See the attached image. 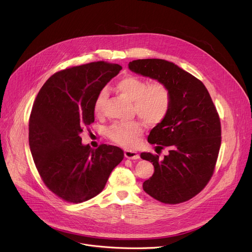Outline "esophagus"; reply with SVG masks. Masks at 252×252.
Masks as SVG:
<instances>
[{"instance_id":"obj_1","label":"esophagus","mask_w":252,"mask_h":252,"mask_svg":"<svg viewBox=\"0 0 252 252\" xmlns=\"http://www.w3.org/2000/svg\"><path fill=\"white\" fill-rule=\"evenodd\" d=\"M125 156L127 158V159H138L140 157L138 152L131 151V150H125Z\"/></svg>"}]
</instances>
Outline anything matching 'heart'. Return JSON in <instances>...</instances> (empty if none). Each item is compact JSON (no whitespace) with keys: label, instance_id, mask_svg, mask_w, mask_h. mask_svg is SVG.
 I'll use <instances>...</instances> for the list:
<instances>
[{"label":"heart","instance_id":"heart-1","mask_svg":"<svg viewBox=\"0 0 252 252\" xmlns=\"http://www.w3.org/2000/svg\"><path fill=\"white\" fill-rule=\"evenodd\" d=\"M116 90L121 94L133 101L134 113L141 117L145 123L155 126L161 124L168 116L173 97L169 88L160 82L149 85L145 78L128 74L123 76L116 83ZM108 94L106 90H101L94 101V112L101 115L104 111ZM143 125L138 121L129 123H118L109 126L106 135L115 144L123 147L136 146L139 137L143 134Z\"/></svg>","mask_w":252,"mask_h":252}]
</instances>
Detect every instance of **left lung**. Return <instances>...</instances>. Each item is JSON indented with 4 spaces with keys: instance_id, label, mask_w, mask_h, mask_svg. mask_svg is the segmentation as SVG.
<instances>
[{
    "instance_id": "obj_1",
    "label": "left lung",
    "mask_w": 252,
    "mask_h": 252,
    "mask_svg": "<svg viewBox=\"0 0 252 252\" xmlns=\"http://www.w3.org/2000/svg\"><path fill=\"white\" fill-rule=\"evenodd\" d=\"M131 71L165 84L173 97L168 116L150 131L148 142L169 149L159 159L152 153L141 158L153 162L152 177L143 189L165 204H179L200 193L214 175L221 142L220 119L203 83L176 64L162 59L129 62ZM158 153V152H157Z\"/></svg>"
}]
</instances>
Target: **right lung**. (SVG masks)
I'll return each instance as SVG.
<instances>
[{
	"label": "right lung",
	"mask_w": 252,
	"mask_h": 252,
	"mask_svg": "<svg viewBox=\"0 0 252 252\" xmlns=\"http://www.w3.org/2000/svg\"><path fill=\"white\" fill-rule=\"evenodd\" d=\"M123 69L105 61L60 70L49 77L32 105L29 141L39 177L60 199L82 203L104 189L124 151L101 144L84 146L79 134L94 123L98 93Z\"/></svg>",
	"instance_id": "add662e5"
}]
</instances>
